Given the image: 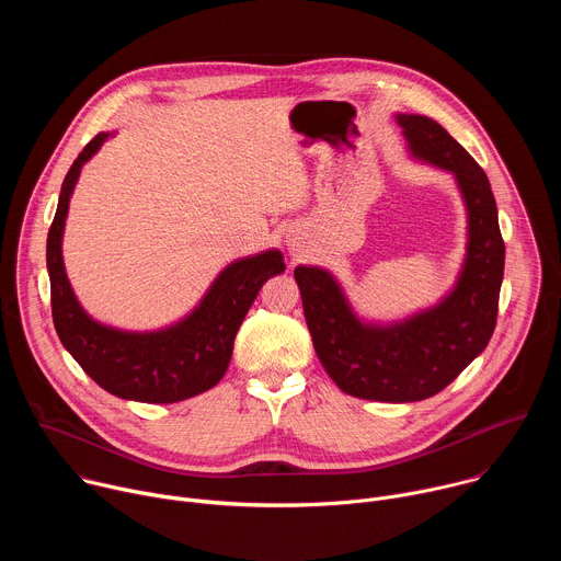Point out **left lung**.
<instances>
[{
	"mask_svg": "<svg viewBox=\"0 0 561 561\" xmlns=\"http://www.w3.org/2000/svg\"><path fill=\"white\" fill-rule=\"evenodd\" d=\"M411 150L455 173L468 208V255L457 288L407 324L373 329L351 312L335 279L295 268L314 353L348 394L373 402H420L444 390L486 348L497 324L504 239L491 182L435 119L399 115Z\"/></svg>",
	"mask_w": 561,
	"mask_h": 561,
	"instance_id": "1",
	"label": "left lung"
}]
</instances>
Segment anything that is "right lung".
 <instances>
[{
  "mask_svg": "<svg viewBox=\"0 0 561 561\" xmlns=\"http://www.w3.org/2000/svg\"><path fill=\"white\" fill-rule=\"evenodd\" d=\"M108 135H95L77 154L64 178L55 219L48 230L46 264L55 331L84 368L111 394L146 404H173L213 388L226 373L234 335L264 282L279 275L282 253L268 251L230 264L213 284L199 308L182 324L159 333H122L106 329L77 304L61 262V230L68 199L84 162Z\"/></svg>",
  "mask_w": 561,
  "mask_h": 561,
  "instance_id": "1",
  "label": "right lung"
}]
</instances>
